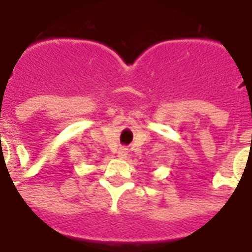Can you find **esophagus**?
I'll list each match as a JSON object with an SVG mask.
<instances>
[{
    "label": "esophagus",
    "instance_id": "obj_1",
    "mask_svg": "<svg viewBox=\"0 0 252 252\" xmlns=\"http://www.w3.org/2000/svg\"><path fill=\"white\" fill-rule=\"evenodd\" d=\"M127 148H125V146H122V148L119 149V158H121V159H124V158L127 157Z\"/></svg>",
    "mask_w": 252,
    "mask_h": 252
}]
</instances>
